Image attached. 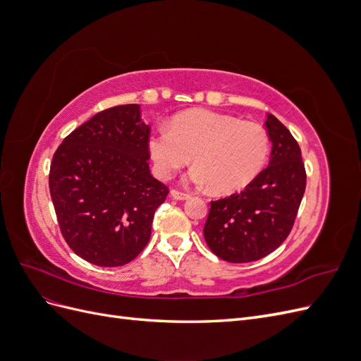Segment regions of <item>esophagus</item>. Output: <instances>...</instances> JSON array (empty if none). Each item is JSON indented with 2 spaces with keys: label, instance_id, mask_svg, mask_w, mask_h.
Masks as SVG:
<instances>
[{
  "label": "esophagus",
  "instance_id": "1",
  "mask_svg": "<svg viewBox=\"0 0 361 361\" xmlns=\"http://www.w3.org/2000/svg\"><path fill=\"white\" fill-rule=\"evenodd\" d=\"M170 194H171V197L176 199V200H188L191 197L188 192H182L179 190H171Z\"/></svg>",
  "mask_w": 361,
  "mask_h": 361
}]
</instances>
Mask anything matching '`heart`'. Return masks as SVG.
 Instances as JSON below:
<instances>
[{"mask_svg":"<svg viewBox=\"0 0 361 361\" xmlns=\"http://www.w3.org/2000/svg\"><path fill=\"white\" fill-rule=\"evenodd\" d=\"M158 176L167 179L192 157L188 180L228 194L253 180L269 154L267 129L255 122L209 110H188L158 126L149 137Z\"/></svg>","mask_w":361,"mask_h":361,"instance_id":"1","label":"heart"}]
</instances>
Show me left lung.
Returning a JSON list of instances; mask_svg holds the SVG:
<instances>
[{"label":"left lung","instance_id":"1","mask_svg":"<svg viewBox=\"0 0 361 361\" xmlns=\"http://www.w3.org/2000/svg\"><path fill=\"white\" fill-rule=\"evenodd\" d=\"M272 143L269 166L241 192L211 202L203 228L212 253L232 264H247L272 253L290 233L305 191L301 149L289 129L268 114Z\"/></svg>","mask_w":361,"mask_h":361}]
</instances>
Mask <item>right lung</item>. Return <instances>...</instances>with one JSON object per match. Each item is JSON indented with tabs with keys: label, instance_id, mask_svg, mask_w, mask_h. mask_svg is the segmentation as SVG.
<instances>
[{
	"label": "right lung",
	"instance_id": "add662e5",
	"mask_svg": "<svg viewBox=\"0 0 361 361\" xmlns=\"http://www.w3.org/2000/svg\"><path fill=\"white\" fill-rule=\"evenodd\" d=\"M149 137L140 105H118L72 130L54 154L49 192L61 235L93 265H126L149 243L169 194L150 174Z\"/></svg>",
	"mask_w": 361,
	"mask_h": 361
}]
</instances>
